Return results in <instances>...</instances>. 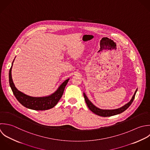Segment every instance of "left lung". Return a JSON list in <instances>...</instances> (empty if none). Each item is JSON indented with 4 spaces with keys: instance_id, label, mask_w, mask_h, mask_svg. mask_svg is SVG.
Instances as JSON below:
<instances>
[{
    "instance_id": "obj_1",
    "label": "left lung",
    "mask_w": 150,
    "mask_h": 150,
    "mask_svg": "<svg viewBox=\"0 0 150 150\" xmlns=\"http://www.w3.org/2000/svg\"><path fill=\"white\" fill-rule=\"evenodd\" d=\"M137 91V89H136L131 100L128 103H127L126 105H125V106H123V107H122L120 108H119L117 109H114V110H102V109H99L91 103V102L88 99L87 96L85 95V93H83V96H84V98H85V102H86V103L88 107L93 113H94L95 114H96L98 116H100L109 117V116H115V115L120 114V113L123 112L124 111H125L131 105V104L133 102Z\"/></svg>"
}]
</instances>
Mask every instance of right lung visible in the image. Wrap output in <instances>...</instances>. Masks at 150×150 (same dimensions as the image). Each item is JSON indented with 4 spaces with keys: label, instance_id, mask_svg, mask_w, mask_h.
I'll return each instance as SVG.
<instances>
[{
    "label": "right lung",
    "instance_id": "add662e5",
    "mask_svg": "<svg viewBox=\"0 0 150 150\" xmlns=\"http://www.w3.org/2000/svg\"><path fill=\"white\" fill-rule=\"evenodd\" d=\"M11 67L9 70V84L12 92L17 100L24 107L35 110H45L54 108L62 97L65 86L69 79L65 81L56 92L49 96L34 98L27 96L18 91L15 87L11 78Z\"/></svg>",
    "mask_w": 150,
    "mask_h": 150
}]
</instances>
